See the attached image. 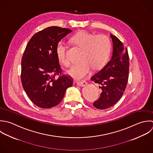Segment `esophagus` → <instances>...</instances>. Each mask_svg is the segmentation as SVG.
<instances>
[{
  "label": "esophagus",
  "instance_id": "34e87169",
  "mask_svg": "<svg viewBox=\"0 0 153 153\" xmlns=\"http://www.w3.org/2000/svg\"><path fill=\"white\" fill-rule=\"evenodd\" d=\"M77 85L79 86H82V87H84L85 86H86L88 85V83L85 81H83V82H77Z\"/></svg>",
  "mask_w": 153,
  "mask_h": 153
}]
</instances>
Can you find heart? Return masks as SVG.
<instances>
[{"mask_svg":"<svg viewBox=\"0 0 153 153\" xmlns=\"http://www.w3.org/2000/svg\"><path fill=\"white\" fill-rule=\"evenodd\" d=\"M71 40L82 49L79 56L80 61L73 64L67 71L71 77L76 80L83 79L88 76L91 69L98 70L105 65L111 48L110 40L107 36L83 31L74 35ZM55 52L59 62L65 66L70 65L67 46L63 41L57 43Z\"/></svg>","mask_w":153,"mask_h":153,"instance_id":"1","label":"heart"}]
</instances>
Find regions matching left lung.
<instances>
[{
    "instance_id": "8db88e82",
    "label": "left lung",
    "mask_w": 153,
    "mask_h": 153,
    "mask_svg": "<svg viewBox=\"0 0 153 153\" xmlns=\"http://www.w3.org/2000/svg\"><path fill=\"white\" fill-rule=\"evenodd\" d=\"M113 45L111 60L91 80L100 85L102 92L93 105L100 110L110 108L116 104L122 97L127 86L129 61L128 49L115 36L110 34Z\"/></svg>"
}]
</instances>
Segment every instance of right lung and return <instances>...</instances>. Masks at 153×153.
I'll list each match as a JSON object with an SVG mask.
<instances>
[{
	"mask_svg": "<svg viewBox=\"0 0 153 153\" xmlns=\"http://www.w3.org/2000/svg\"><path fill=\"white\" fill-rule=\"evenodd\" d=\"M71 31L59 27L46 28L34 34L25 49L21 59L22 85L31 101L40 108L59 104L73 85L71 77L62 74L55 52L57 43Z\"/></svg>",
	"mask_w": 153,
	"mask_h": 153,
	"instance_id": "right-lung-1",
	"label": "right lung"
}]
</instances>
